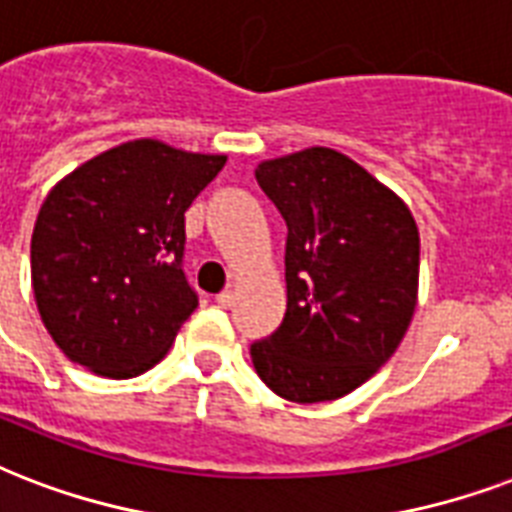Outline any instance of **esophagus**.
Wrapping results in <instances>:
<instances>
[{"instance_id":"34e87169","label":"esophagus","mask_w":512,"mask_h":512,"mask_svg":"<svg viewBox=\"0 0 512 512\" xmlns=\"http://www.w3.org/2000/svg\"><path fill=\"white\" fill-rule=\"evenodd\" d=\"M216 304L222 306V309H230V306L235 304V293H232V290H222V293L216 296Z\"/></svg>"}]
</instances>
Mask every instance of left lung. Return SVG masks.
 Instances as JSON below:
<instances>
[{
	"instance_id": "left-lung-1",
	"label": "left lung",
	"mask_w": 512,
	"mask_h": 512,
	"mask_svg": "<svg viewBox=\"0 0 512 512\" xmlns=\"http://www.w3.org/2000/svg\"><path fill=\"white\" fill-rule=\"evenodd\" d=\"M256 182L288 224V309L251 346L253 367L288 402H333L386 365L410 327L418 224L391 187L333 147L261 161Z\"/></svg>"
}]
</instances>
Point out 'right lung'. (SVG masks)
<instances>
[{
	"label": "right lung",
	"instance_id": "1",
	"mask_svg": "<svg viewBox=\"0 0 512 512\" xmlns=\"http://www.w3.org/2000/svg\"><path fill=\"white\" fill-rule=\"evenodd\" d=\"M227 155L132 140L47 192L31 235L36 309L65 357L102 378L158 365L195 312L185 211Z\"/></svg>",
	"mask_w": 512,
	"mask_h": 512
}]
</instances>
